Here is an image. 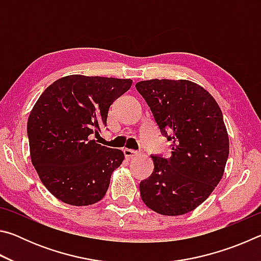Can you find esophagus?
Instances as JSON below:
<instances>
[{
	"mask_svg": "<svg viewBox=\"0 0 261 261\" xmlns=\"http://www.w3.org/2000/svg\"><path fill=\"white\" fill-rule=\"evenodd\" d=\"M123 153H124V155L126 159H131L137 155V152L136 151H132V149L129 148H124L123 149Z\"/></svg>",
	"mask_w": 261,
	"mask_h": 261,
	"instance_id": "obj_1",
	"label": "esophagus"
}]
</instances>
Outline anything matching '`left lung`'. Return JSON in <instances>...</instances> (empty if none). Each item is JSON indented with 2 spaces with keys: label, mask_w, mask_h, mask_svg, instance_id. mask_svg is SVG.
Masks as SVG:
<instances>
[{
  "label": "left lung",
  "mask_w": 261,
  "mask_h": 261,
  "mask_svg": "<svg viewBox=\"0 0 261 261\" xmlns=\"http://www.w3.org/2000/svg\"><path fill=\"white\" fill-rule=\"evenodd\" d=\"M171 155H152L154 170L140 182L144 204L159 214L176 216L202 204L222 178L229 137L218 102L204 87L179 79L136 84Z\"/></svg>",
  "instance_id": "left-lung-1"
}]
</instances>
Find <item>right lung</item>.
Masks as SVG:
<instances>
[{
	"mask_svg": "<svg viewBox=\"0 0 261 261\" xmlns=\"http://www.w3.org/2000/svg\"><path fill=\"white\" fill-rule=\"evenodd\" d=\"M132 85L131 79L70 74L48 86L28 121L32 165L57 199L72 206L93 205L107 192L124 154L96 144L108 110Z\"/></svg>",
	"mask_w": 261,
	"mask_h": 261,
	"instance_id": "right-lung-1",
	"label": "right lung"
}]
</instances>
